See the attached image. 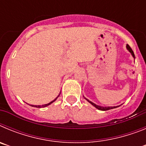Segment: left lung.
I'll return each mask as SVG.
<instances>
[{"label":"left lung","mask_w":146,"mask_h":146,"mask_svg":"<svg viewBox=\"0 0 146 146\" xmlns=\"http://www.w3.org/2000/svg\"><path fill=\"white\" fill-rule=\"evenodd\" d=\"M126 49H127V50H128L129 52L131 54V55H132V57H133L134 58H135V54H134V52H133V51H132V50H131V48L129 47V46L128 44L126 45ZM84 98H85V97H84ZM85 99H86V100H87V101L89 103H91V104H92L93 106L95 107V108H96V109L99 110H102V111H106V110H108L114 109V108H118V107L121 106V105H119V106H116V107H102V106H99V105H97V104H94V103L92 102L89 101L88 99H86V98H85Z\"/></svg>","instance_id":"obj_1"}]
</instances>
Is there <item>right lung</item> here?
I'll return each instance as SVG.
<instances>
[{
  "mask_svg": "<svg viewBox=\"0 0 146 146\" xmlns=\"http://www.w3.org/2000/svg\"><path fill=\"white\" fill-rule=\"evenodd\" d=\"M60 94H59L58 96H57V97L55 98V99H54L53 101H52V102H50V103H48V104H43V105H31V106H33V107H35V108H45V107H47V106H48V105H50V104H52V102H54L55 101V100H56V99H58V96H60Z\"/></svg>",
  "mask_w": 146,
  "mask_h": 146,
  "instance_id": "obj_1",
  "label": "right lung"
}]
</instances>
